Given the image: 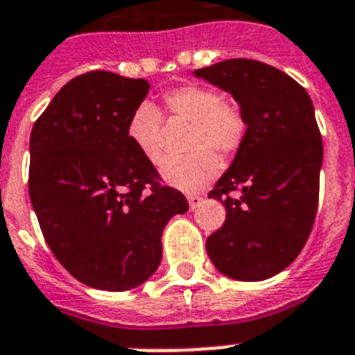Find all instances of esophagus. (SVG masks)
<instances>
[{"label":"esophagus","instance_id":"obj_1","mask_svg":"<svg viewBox=\"0 0 355 355\" xmlns=\"http://www.w3.org/2000/svg\"><path fill=\"white\" fill-rule=\"evenodd\" d=\"M188 202H189V210H195V208L200 206V202H202V197H199V195H189Z\"/></svg>","mask_w":355,"mask_h":355}]
</instances>
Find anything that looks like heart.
<instances>
[{
    "label": "heart",
    "instance_id": "heart-1",
    "mask_svg": "<svg viewBox=\"0 0 355 355\" xmlns=\"http://www.w3.org/2000/svg\"><path fill=\"white\" fill-rule=\"evenodd\" d=\"M164 110L171 121L189 125L186 147L191 153L180 158H167L160 175L169 186L182 191H199L217 177L221 156H232L247 139V118L232 99H221L214 88L186 85L167 92ZM162 116L150 103H141L127 125V138L134 149L150 164H158L164 155L160 144Z\"/></svg>",
    "mask_w": 355,
    "mask_h": 355
}]
</instances>
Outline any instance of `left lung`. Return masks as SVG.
Instances as JSON below:
<instances>
[{
    "label": "left lung",
    "mask_w": 355,
    "mask_h": 355,
    "mask_svg": "<svg viewBox=\"0 0 355 355\" xmlns=\"http://www.w3.org/2000/svg\"><path fill=\"white\" fill-rule=\"evenodd\" d=\"M193 75L228 92L248 125L208 195L221 200L227 219L206 250L228 278L267 280L295 261L313 228L322 166L313 103L297 80L258 60L230 58ZM232 191L242 195L234 200Z\"/></svg>",
    "instance_id": "left-lung-1"
}]
</instances>
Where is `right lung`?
I'll use <instances>...</instances> for the list:
<instances>
[{"mask_svg":"<svg viewBox=\"0 0 355 355\" xmlns=\"http://www.w3.org/2000/svg\"><path fill=\"white\" fill-rule=\"evenodd\" d=\"M150 85L90 71L64 85L31 132L29 197L46 243L69 275L127 291L155 275L162 232L188 211L180 191L127 138Z\"/></svg>","mask_w":355,"mask_h":355,"instance_id":"1","label":"right lung"}]
</instances>
